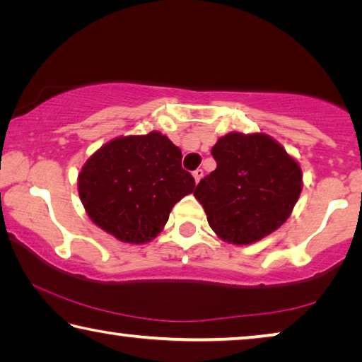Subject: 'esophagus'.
Here are the masks:
<instances>
[{
    "label": "esophagus",
    "instance_id": "34e87169",
    "mask_svg": "<svg viewBox=\"0 0 362 362\" xmlns=\"http://www.w3.org/2000/svg\"><path fill=\"white\" fill-rule=\"evenodd\" d=\"M203 175H204V170H203V169H196V170H193V177H194V182H196V183H199V180L203 179Z\"/></svg>",
    "mask_w": 362,
    "mask_h": 362
}]
</instances>
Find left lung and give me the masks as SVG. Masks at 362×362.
<instances>
[{
	"label": "left lung",
	"mask_w": 362,
	"mask_h": 362,
	"mask_svg": "<svg viewBox=\"0 0 362 362\" xmlns=\"http://www.w3.org/2000/svg\"><path fill=\"white\" fill-rule=\"evenodd\" d=\"M211 153L217 168L201 179L193 194L220 240L247 246L289 218L303 175L283 145L263 132H230Z\"/></svg>",
	"instance_id": "left-lung-1"
}]
</instances>
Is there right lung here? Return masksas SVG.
<instances>
[{"label": "right lung", "mask_w": 362, "mask_h": 362, "mask_svg": "<svg viewBox=\"0 0 362 362\" xmlns=\"http://www.w3.org/2000/svg\"><path fill=\"white\" fill-rule=\"evenodd\" d=\"M182 151L161 132L122 136L102 145L78 175L89 218L121 243L145 244L163 231L175 203L193 193Z\"/></svg>", "instance_id": "right-lung-1"}]
</instances>
